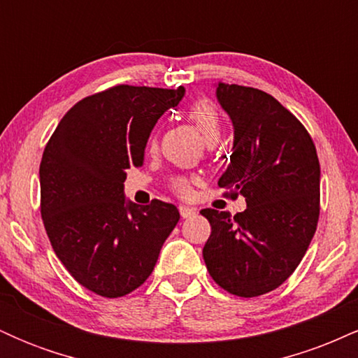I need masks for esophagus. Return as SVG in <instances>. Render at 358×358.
Segmentation results:
<instances>
[{"label":"esophagus","instance_id":"1","mask_svg":"<svg viewBox=\"0 0 358 358\" xmlns=\"http://www.w3.org/2000/svg\"><path fill=\"white\" fill-rule=\"evenodd\" d=\"M180 215L183 217V219H190V217L196 215V210L195 208H190V207H180Z\"/></svg>","mask_w":358,"mask_h":358}]
</instances>
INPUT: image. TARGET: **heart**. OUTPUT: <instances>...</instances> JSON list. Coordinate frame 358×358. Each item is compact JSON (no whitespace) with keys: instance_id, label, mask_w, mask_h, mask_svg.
I'll list each match as a JSON object with an SVG mask.
<instances>
[{"instance_id":"1","label":"heart","mask_w":358,"mask_h":358,"mask_svg":"<svg viewBox=\"0 0 358 358\" xmlns=\"http://www.w3.org/2000/svg\"><path fill=\"white\" fill-rule=\"evenodd\" d=\"M187 116L193 122V126L199 129V133L202 134L207 145L213 146L220 139L222 134V121L219 116V110H217L213 102L207 99H199L192 102L187 109ZM156 138H151L150 146L155 148ZM170 188L176 195L180 196H188L192 193V180L188 176L176 175L170 180Z\"/></svg>"}]
</instances>
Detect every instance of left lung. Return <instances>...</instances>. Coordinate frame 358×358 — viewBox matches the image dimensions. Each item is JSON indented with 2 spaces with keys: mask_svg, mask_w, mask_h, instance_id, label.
<instances>
[{
  "mask_svg": "<svg viewBox=\"0 0 358 358\" xmlns=\"http://www.w3.org/2000/svg\"><path fill=\"white\" fill-rule=\"evenodd\" d=\"M234 124L231 165L220 176L225 195H242L244 212L203 208L210 222L203 261L227 293L254 298L286 281L313 239L320 217V162L299 119L264 90L217 85Z\"/></svg>",
  "mask_w": 358,
  "mask_h": 358,
  "instance_id": "8db88e82",
  "label": "left lung"
}]
</instances>
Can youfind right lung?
Returning a JSON list of instances; mask_svg holds the SVG:
<instances>
[{"mask_svg":"<svg viewBox=\"0 0 358 358\" xmlns=\"http://www.w3.org/2000/svg\"><path fill=\"white\" fill-rule=\"evenodd\" d=\"M183 94V87L114 85L69 109L45 146V231L65 269L99 296L119 298L141 286L178 224L171 203H127L124 180L129 168L143 165L156 121Z\"/></svg>","mask_w":358,"mask_h":358,"instance_id":"add662e5","label":"right lung"}]
</instances>
